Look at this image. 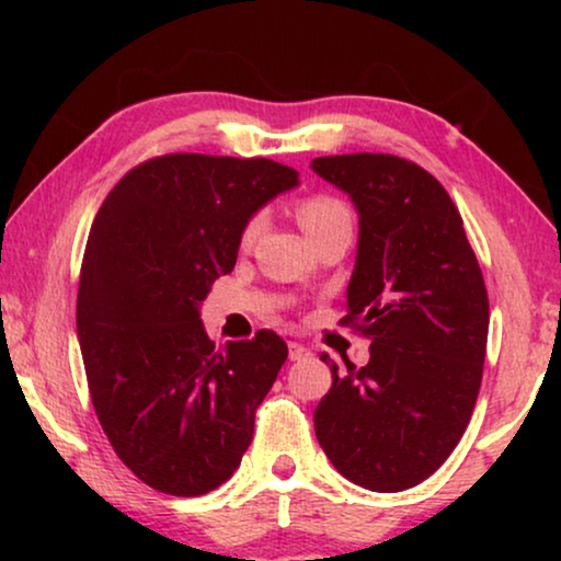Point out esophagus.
Here are the masks:
<instances>
[{
  "label": "esophagus",
  "mask_w": 561,
  "mask_h": 561,
  "mask_svg": "<svg viewBox=\"0 0 561 561\" xmlns=\"http://www.w3.org/2000/svg\"><path fill=\"white\" fill-rule=\"evenodd\" d=\"M288 357L294 359V363H301V359L311 357V350L304 347V344H298V342H290L288 344Z\"/></svg>",
  "instance_id": "1"
}]
</instances>
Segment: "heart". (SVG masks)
<instances>
[{"label":"heart","instance_id":"obj_1","mask_svg":"<svg viewBox=\"0 0 561 561\" xmlns=\"http://www.w3.org/2000/svg\"><path fill=\"white\" fill-rule=\"evenodd\" d=\"M298 219H301V227L306 232H313V229L332 225L336 219H350V209L340 202V198L311 196L309 202H304L301 211H298ZM263 227H265V214H255V217H252L242 229V244L255 242V237L263 232Z\"/></svg>","mask_w":561,"mask_h":561}]
</instances>
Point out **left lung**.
<instances>
[{
  "instance_id": "left-lung-1",
  "label": "left lung",
  "mask_w": 561,
  "mask_h": 561,
  "mask_svg": "<svg viewBox=\"0 0 561 561\" xmlns=\"http://www.w3.org/2000/svg\"><path fill=\"white\" fill-rule=\"evenodd\" d=\"M355 204L357 257L344 324L370 336L365 367H332L317 439L350 482L398 493L439 470L470 424L488 344V290L462 217L411 160L352 152L311 160Z\"/></svg>"
}]
</instances>
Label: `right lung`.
<instances>
[{
  "instance_id": "right-lung-1",
  "label": "right lung",
  "mask_w": 561,
  "mask_h": 561,
  "mask_svg": "<svg viewBox=\"0 0 561 561\" xmlns=\"http://www.w3.org/2000/svg\"><path fill=\"white\" fill-rule=\"evenodd\" d=\"M296 186L275 160L179 152L133 168L91 225L76 301L91 403L117 457L160 493H209L250 447L288 347L260 329L217 350L202 304L232 273L244 225Z\"/></svg>"
}]
</instances>
